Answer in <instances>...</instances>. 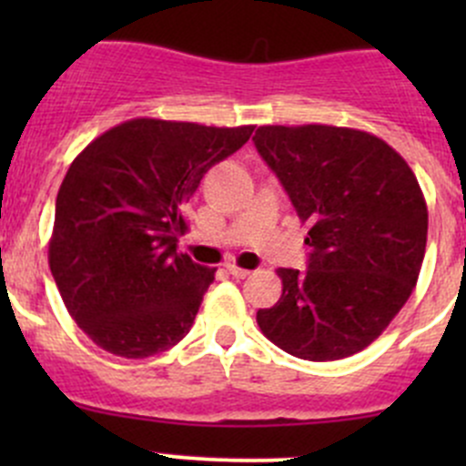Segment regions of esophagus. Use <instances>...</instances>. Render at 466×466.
I'll return each mask as SVG.
<instances>
[{
	"label": "esophagus",
	"mask_w": 466,
	"mask_h": 466,
	"mask_svg": "<svg viewBox=\"0 0 466 466\" xmlns=\"http://www.w3.org/2000/svg\"><path fill=\"white\" fill-rule=\"evenodd\" d=\"M228 270H229V275H234V277H237V279H246V277L250 275V270H246V268L234 266V263H229Z\"/></svg>",
	"instance_id": "34e87169"
}]
</instances>
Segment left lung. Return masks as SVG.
I'll use <instances>...</instances> for the list:
<instances>
[{
    "label": "left lung",
    "instance_id": "1",
    "mask_svg": "<svg viewBox=\"0 0 466 466\" xmlns=\"http://www.w3.org/2000/svg\"><path fill=\"white\" fill-rule=\"evenodd\" d=\"M255 146L309 225V270L279 268L263 336L304 360L372 345L410 298L429 209L406 159L377 135L338 126H259Z\"/></svg>",
    "mask_w": 466,
    "mask_h": 466
}]
</instances>
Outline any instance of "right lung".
<instances>
[{
	"label": "right lung",
	"instance_id": "right-lung-1",
	"mask_svg": "<svg viewBox=\"0 0 466 466\" xmlns=\"http://www.w3.org/2000/svg\"><path fill=\"white\" fill-rule=\"evenodd\" d=\"M252 130L139 116L74 159L56 198L49 268L69 316L101 350L148 359L189 333L216 268L177 252L182 209Z\"/></svg>",
	"mask_w": 466,
	"mask_h": 466
}]
</instances>
